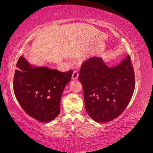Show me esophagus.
<instances>
[{
    "instance_id": "1",
    "label": "esophagus",
    "mask_w": 153,
    "mask_h": 153,
    "mask_svg": "<svg viewBox=\"0 0 153 153\" xmlns=\"http://www.w3.org/2000/svg\"><path fill=\"white\" fill-rule=\"evenodd\" d=\"M78 75H79V74H78V72L77 71H74L73 73V75H72V80H76L78 79Z\"/></svg>"
}]
</instances>
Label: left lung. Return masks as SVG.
Masks as SVG:
<instances>
[{
    "label": "left lung",
    "instance_id": "left-lung-1",
    "mask_svg": "<svg viewBox=\"0 0 153 153\" xmlns=\"http://www.w3.org/2000/svg\"><path fill=\"white\" fill-rule=\"evenodd\" d=\"M78 80L84 90L86 112L98 123L119 116L135 89V74L129 55L112 68L100 57L88 59L82 64Z\"/></svg>",
    "mask_w": 153,
    "mask_h": 153
}]
</instances>
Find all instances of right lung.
<instances>
[{
  "instance_id": "right-lung-1",
  "label": "right lung",
  "mask_w": 153,
  "mask_h": 153,
  "mask_svg": "<svg viewBox=\"0 0 153 153\" xmlns=\"http://www.w3.org/2000/svg\"><path fill=\"white\" fill-rule=\"evenodd\" d=\"M13 89L22 108L29 116L47 123L60 114L63 90L72 70L61 72L47 67L32 66L21 56L16 64Z\"/></svg>"
}]
</instances>
